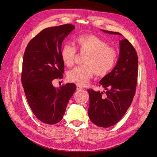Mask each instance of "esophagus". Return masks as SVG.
Returning <instances> with one entry per match:
<instances>
[{"label":"esophagus","mask_w":157,"mask_h":157,"mask_svg":"<svg viewBox=\"0 0 157 157\" xmlns=\"http://www.w3.org/2000/svg\"><path fill=\"white\" fill-rule=\"evenodd\" d=\"M83 90V88L79 85H77V90Z\"/></svg>","instance_id":"1"}]
</instances>
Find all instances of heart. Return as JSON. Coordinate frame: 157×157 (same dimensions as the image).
Returning a JSON list of instances; mask_svg holds the SVG:
<instances>
[{"mask_svg": "<svg viewBox=\"0 0 157 157\" xmlns=\"http://www.w3.org/2000/svg\"><path fill=\"white\" fill-rule=\"evenodd\" d=\"M76 48L81 53H86L84 65L77 66L67 73V79L78 85H86L94 74L104 76L114 68L117 60V53L109 46L104 40L93 34H85L74 40ZM75 47L66 44L60 52L61 59L67 67H72L76 56Z\"/></svg>", "mask_w": 157, "mask_h": 157, "instance_id": "1", "label": "heart"}]
</instances>
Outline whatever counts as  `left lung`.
<instances>
[{"label":"left lung","mask_w":157,"mask_h":157,"mask_svg":"<svg viewBox=\"0 0 157 157\" xmlns=\"http://www.w3.org/2000/svg\"><path fill=\"white\" fill-rule=\"evenodd\" d=\"M109 34L116 32L102 30ZM120 55L113 71L99 82L106 92L88 89V114L95 125L101 127L114 125L128 110L136 94L138 74V57L134 46L127 39L120 40Z\"/></svg>","instance_id":"left-lung-1"}]
</instances>
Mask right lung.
Masks as SVG:
<instances>
[{"mask_svg":"<svg viewBox=\"0 0 157 157\" xmlns=\"http://www.w3.org/2000/svg\"><path fill=\"white\" fill-rule=\"evenodd\" d=\"M74 29L71 24L46 28L30 40L24 53L21 79L25 94L33 113L46 124L62 120L76 89L74 83L59 88L52 84L53 80L63 78L62 43Z\"/></svg>","mask_w":157,"mask_h":157,"instance_id":"right-lung-1","label":"right lung"}]
</instances>
